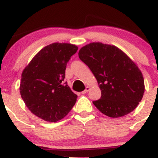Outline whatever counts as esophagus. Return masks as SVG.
<instances>
[{"label": "esophagus", "mask_w": 158, "mask_h": 158, "mask_svg": "<svg viewBox=\"0 0 158 158\" xmlns=\"http://www.w3.org/2000/svg\"><path fill=\"white\" fill-rule=\"evenodd\" d=\"M90 90V88H89V87H86V88H85V90H83V91L81 92V94H86L87 92H88V90Z\"/></svg>", "instance_id": "34e87169"}]
</instances>
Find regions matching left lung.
<instances>
[{"mask_svg": "<svg viewBox=\"0 0 158 158\" xmlns=\"http://www.w3.org/2000/svg\"><path fill=\"white\" fill-rule=\"evenodd\" d=\"M79 57L91 70L101 90L94 105L112 118L131 113L145 91L144 79L138 67L118 48L93 42L79 50Z\"/></svg>", "mask_w": 158, "mask_h": 158, "instance_id": "obj_1", "label": "left lung"}]
</instances>
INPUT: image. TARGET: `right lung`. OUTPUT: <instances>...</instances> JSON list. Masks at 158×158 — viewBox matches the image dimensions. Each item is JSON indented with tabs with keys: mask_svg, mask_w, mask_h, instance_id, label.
<instances>
[{
	"mask_svg": "<svg viewBox=\"0 0 158 158\" xmlns=\"http://www.w3.org/2000/svg\"><path fill=\"white\" fill-rule=\"evenodd\" d=\"M76 45L53 43L41 49L23 70L20 94L29 110L39 118L55 123L72 109L77 95L64 82L65 70Z\"/></svg>",
	"mask_w": 158,
	"mask_h": 158,
	"instance_id": "right-lung-1",
	"label": "right lung"
}]
</instances>
